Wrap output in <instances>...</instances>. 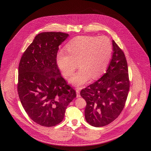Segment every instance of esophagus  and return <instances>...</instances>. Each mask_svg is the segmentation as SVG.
<instances>
[{
	"label": "esophagus",
	"mask_w": 151,
	"mask_h": 151,
	"mask_svg": "<svg viewBox=\"0 0 151 151\" xmlns=\"http://www.w3.org/2000/svg\"><path fill=\"white\" fill-rule=\"evenodd\" d=\"M81 89L80 88H76V97H80V90Z\"/></svg>",
	"instance_id": "34e87169"
}]
</instances>
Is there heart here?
<instances>
[{"label": "heart", "instance_id": "1", "mask_svg": "<svg viewBox=\"0 0 151 151\" xmlns=\"http://www.w3.org/2000/svg\"><path fill=\"white\" fill-rule=\"evenodd\" d=\"M66 50L68 53L64 50L58 52V67L68 78L73 74L78 62L80 68L70 81L81 86L91 76L96 79L105 72L111 55L112 44L106 36H78L67 44Z\"/></svg>", "mask_w": 151, "mask_h": 151}]
</instances>
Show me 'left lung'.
I'll use <instances>...</instances> for the list:
<instances>
[{
  "label": "left lung",
  "mask_w": 151,
  "mask_h": 151,
  "mask_svg": "<svg viewBox=\"0 0 151 151\" xmlns=\"http://www.w3.org/2000/svg\"><path fill=\"white\" fill-rule=\"evenodd\" d=\"M113 42V54L106 72L80 92L86 101L85 118L94 127L108 125L121 113L129 92L127 60L122 49Z\"/></svg>",
  "instance_id": "obj_1"
}]
</instances>
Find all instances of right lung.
Segmentation results:
<instances>
[{"mask_svg":"<svg viewBox=\"0 0 151 151\" xmlns=\"http://www.w3.org/2000/svg\"><path fill=\"white\" fill-rule=\"evenodd\" d=\"M68 36L62 32L39 33L19 65L17 92L22 107L34 122L45 127L62 122L67 106L76 96L57 63L58 47Z\"/></svg>","mask_w":151,"mask_h":151,"instance_id":"right-lung-1","label":"right lung"}]
</instances>
